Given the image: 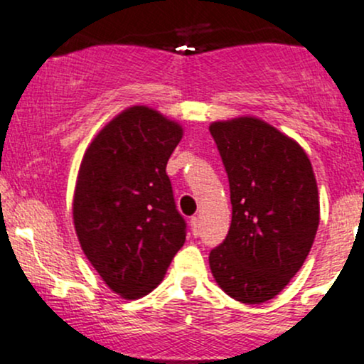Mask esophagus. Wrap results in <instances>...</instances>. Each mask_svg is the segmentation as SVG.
Segmentation results:
<instances>
[{
    "mask_svg": "<svg viewBox=\"0 0 364 364\" xmlns=\"http://www.w3.org/2000/svg\"><path fill=\"white\" fill-rule=\"evenodd\" d=\"M191 230H193V235L196 237L201 234V220H199L198 216H193V218H191Z\"/></svg>",
    "mask_w": 364,
    "mask_h": 364,
    "instance_id": "1",
    "label": "esophagus"
}]
</instances>
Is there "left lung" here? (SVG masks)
<instances>
[{
    "label": "left lung",
    "instance_id": "left-lung-1",
    "mask_svg": "<svg viewBox=\"0 0 364 364\" xmlns=\"http://www.w3.org/2000/svg\"><path fill=\"white\" fill-rule=\"evenodd\" d=\"M230 186L232 223L210 268L235 301L261 304L303 267L320 223L311 161L291 137L255 117L210 125Z\"/></svg>",
    "mask_w": 364,
    "mask_h": 364
}]
</instances>
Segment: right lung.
I'll return each instance as SVG.
<instances>
[{"label": "right lung", "mask_w": 364, "mask_h": 364, "mask_svg": "<svg viewBox=\"0 0 364 364\" xmlns=\"http://www.w3.org/2000/svg\"><path fill=\"white\" fill-rule=\"evenodd\" d=\"M183 130L148 106L124 109L85 151L73 193V225L85 258L125 299L163 280L186 242V220L166 175Z\"/></svg>", "instance_id": "1"}]
</instances>
